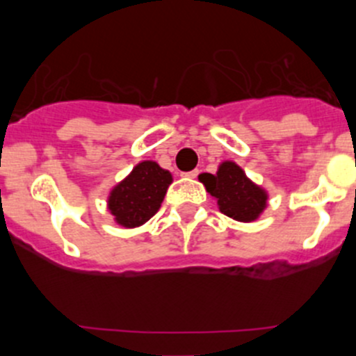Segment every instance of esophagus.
I'll list each match as a JSON object with an SVG mask.
<instances>
[{"label": "esophagus", "mask_w": 356, "mask_h": 356, "mask_svg": "<svg viewBox=\"0 0 356 356\" xmlns=\"http://www.w3.org/2000/svg\"><path fill=\"white\" fill-rule=\"evenodd\" d=\"M182 177H188V179H195V177H198V170L184 172V174H182Z\"/></svg>", "instance_id": "obj_1"}]
</instances>
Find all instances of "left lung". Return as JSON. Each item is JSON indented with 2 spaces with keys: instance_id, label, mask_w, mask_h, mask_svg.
I'll return each mask as SVG.
<instances>
[{
  "instance_id": "1",
  "label": "left lung",
  "mask_w": 356,
  "mask_h": 356,
  "mask_svg": "<svg viewBox=\"0 0 356 356\" xmlns=\"http://www.w3.org/2000/svg\"><path fill=\"white\" fill-rule=\"evenodd\" d=\"M200 182L217 200L218 210L238 222H254L267 208L268 193L254 184L236 161L224 160L215 174H201Z\"/></svg>"
}]
</instances>
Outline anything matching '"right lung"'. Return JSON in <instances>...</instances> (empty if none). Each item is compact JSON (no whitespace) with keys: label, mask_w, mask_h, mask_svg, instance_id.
<instances>
[{"label":"right lung","mask_w":356,"mask_h":356,"mask_svg":"<svg viewBox=\"0 0 356 356\" xmlns=\"http://www.w3.org/2000/svg\"><path fill=\"white\" fill-rule=\"evenodd\" d=\"M172 181L170 172L161 168L156 161H139L127 177L111 188L106 208L122 227H139L160 210Z\"/></svg>","instance_id":"obj_1"}]
</instances>
